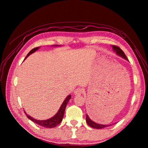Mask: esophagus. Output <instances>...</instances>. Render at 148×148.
<instances>
[{"label": "esophagus", "instance_id": "34e87169", "mask_svg": "<svg viewBox=\"0 0 148 148\" xmlns=\"http://www.w3.org/2000/svg\"><path fill=\"white\" fill-rule=\"evenodd\" d=\"M84 92V90L82 88H77L74 91V94L75 95H80Z\"/></svg>", "mask_w": 148, "mask_h": 148}]
</instances>
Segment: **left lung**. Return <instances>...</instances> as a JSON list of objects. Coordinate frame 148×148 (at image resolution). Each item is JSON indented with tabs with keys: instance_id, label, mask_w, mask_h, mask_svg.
<instances>
[{
	"instance_id": "8db88e82",
	"label": "left lung",
	"mask_w": 148,
	"mask_h": 148,
	"mask_svg": "<svg viewBox=\"0 0 148 148\" xmlns=\"http://www.w3.org/2000/svg\"><path fill=\"white\" fill-rule=\"evenodd\" d=\"M113 50L116 52V53L120 55V56H121L122 57L124 58L125 59L127 60V58L126 56V55L124 54V51H122V50L119 48V46H115V45H113L112 46ZM86 122H87V124L90 126V127H93V128H95V129H102V128H104V127H109L110 126H111V125H104V124H97L96 122H94L93 121H92L90 119V118L89 117L88 114H86Z\"/></svg>"
}]
</instances>
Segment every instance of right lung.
<instances>
[{"label": "right lung", "mask_w": 148, "mask_h": 148, "mask_svg": "<svg viewBox=\"0 0 148 148\" xmlns=\"http://www.w3.org/2000/svg\"><path fill=\"white\" fill-rule=\"evenodd\" d=\"M38 49V47L37 48H35L32 49L31 51L28 53V54L27 55L26 57L25 58V59L27 58V57H28L30 54L33 53L35 51H37V50ZM71 96L69 95L68 97H66V99L64 100V101L63 102L62 106H61L59 110L57 112V113L54 116H53L52 118L46 120V121H38V120H36L35 119H33L32 117H31L29 115H27V114L26 113V112L24 111L25 114L27 116V117L29 119H30L31 121H32L33 122H35V124H37L39 126H41L44 127H47V128H51V127H55V126H57V125L59 124L61 121H62V119L64 117V111H65V109L66 107V105L68 104V102H69V99H71Z\"/></svg>", "instance_id": "add662e5"}]
</instances>
